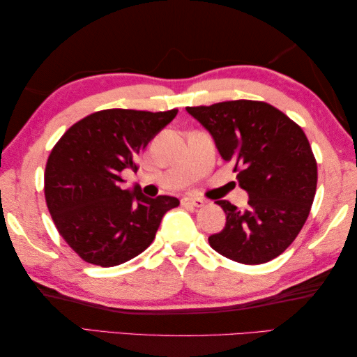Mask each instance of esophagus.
<instances>
[{
	"mask_svg": "<svg viewBox=\"0 0 357 357\" xmlns=\"http://www.w3.org/2000/svg\"><path fill=\"white\" fill-rule=\"evenodd\" d=\"M202 199H199V197H190V196H185L182 199V206L185 207H202L204 206Z\"/></svg>",
	"mask_w": 357,
	"mask_h": 357,
	"instance_id": "34e87169",
	"label": "esophagus"
}]
</instances>
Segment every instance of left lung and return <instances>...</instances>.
<instances>
[{"label": "left lung", "instance_id": "left-lung-1", "mask_svg": "<svg viewBox=\"0 0 357 357\" xmlns=\"http://www.w3.org/2000/svg\"><path fill=\"white\" fill-rule=\"evenodd\" d=\"M213 137L225 161H232L248 207L218 201L223 231L208 243L241 264H264L294 242L310 213L318 167L310 142L282 110L262 101L237 99L186 107Z\"/></svg>", "mask_w": 357, "mask_h": 357}]
</instances>
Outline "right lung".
I'll use <instances>...</instances> for the list:
<instances>
[{
    "label": "right lung",
    "mask_w": 357,
    "mask_h": 357,
    "mask_svg": "<svg viewBox=\"0 0 357 357\" xmlns=\"http://www.w3.org/2000/svg\"><path fill=\"white\" fill-rule=\"evenodd\" d=\"M178 110H99L63 134L44 174L45 202L60 236L85 262L114 267L136 258L153 242L172 196H144L121 188V172Z\"/></svg>",
    "instance_id": "add662e5"
}]
</instances>
